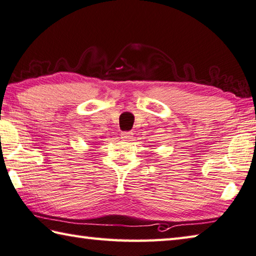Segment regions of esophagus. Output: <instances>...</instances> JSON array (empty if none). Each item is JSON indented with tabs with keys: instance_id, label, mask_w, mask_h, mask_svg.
Returning <instances> with one entry per match:
<instances>
[{
	"instance_id": "obj_1",
	"label": "esophagus",
	"mask_w": 256,
	"mask_h": 256,
	"mask_svg": "<svg viewBox=\"0 0 256 256\" xmlns=\"http://www.w3.org/2000/svg\"><path fill=\"white\" fill-rule=\"evenodd\" d=\"M132 134L129 132H121V138H122L124 140H132Z\"/></svg>"
}]
</instances>
